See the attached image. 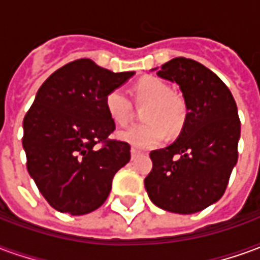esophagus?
I'll list each match as a JSON object with an SVG mask.
<instances>
[{
	"mask_svg": "<svg viewBox=\"0 0 260 260\" xmlns=\"http://www.w3.org/2000/svg\"><path fill=\"white\" fill-rule=\"evenodd\" d=\"M141 154H142L141 150H138V149H135V147H132V149H131V157H132V160H134L135 157H138V156H141Z\"/></svg>",
	"mask_w": 260,
	"mask_h": 260,
	"instance_id": "obj_1",
	"label": "esophagus"
}]
</instances>
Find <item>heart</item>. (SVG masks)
I'll return each instance as SVG.
<instances>
[{
    "label": "heart",
    "instance_id": "heart-1",
    "mask_svg": "<svg viewBox=\"0 0 260 260\" xmlns=\"http://www.w3.org/2000/svg\"><path fill=\"white\" fill-rule=\"evenodd\" d=\"M132 93L138 104H146L142 119L146 124L134 125L118 132V139L138 149H150L160 145L166 131L171 136L178 135L188 118L185 100L173 93L171 86L156 76H145L136 82ZM104 108L108 118L115 125H125L131 115V104L119 89L108 91L104 97Z\"/></svg>",
    "mask_w": 260,
    "mask_h": 260
}]
</instances>
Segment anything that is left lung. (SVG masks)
I'll return each mask as SVG.
<instances>
[{
  "instance_id": "1",
  "label": "left lung",
  "mask_w": 260,
  "mask_h": 260,
  "mask_svg": "<svg viewBox=\"0 0 260 260\" xmlns=\"http://www.w3.org/2000/svg\"><path fill=\"white\" fill-rule=\"evenodd\" d=\"M157 76L180 86L188 118L174 143L150 152L145 188L160 209L192 214L216 203L227 188L238 160V110L223 80L193 59L173 58Z\"/></svg>"
}]
</instances>
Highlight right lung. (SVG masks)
<instances>
[{
	"mask_svg": "<svg viewBox=\"0 0 260 260\" xmlns=\"http://www.w3.org/2000/svg\"><path fill=\"white\" fill-rule=\"evenodd\" d=\"M134 75L82 58L57 69L37 90L23 119L22 143L27 171L55 210L80 216L99 209L115 173L129 161V145L108 139L115 124L104 97ZM97 143H103L100 149Z\"/></svg>",
	"mask_w": 260,
	"mask_h": 260,
	"instance_id": "obj_1",
	"label": "right lung"
}]
</instances>
